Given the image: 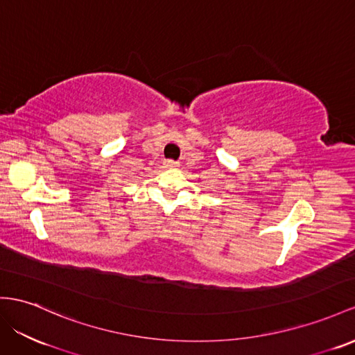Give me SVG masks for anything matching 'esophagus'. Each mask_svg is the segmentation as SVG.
Masks as SVG:
<instances>
[{
    "instance_id": "34e87169",
    "label": "esophagus",
    "mask_w": 355,
    "mask_h": 355,
    "mask_svg": "<svg viewBox=\"0 0 355 355\" xmlns=\"http://www.w3.org/2000/svg\"><path fill=\"white\" fill-rule=\"evenodd\" d=\"M165 166H166V168H175V166H178V162L168 159V160H165Z\"/></svg>"
}]
</instances>
